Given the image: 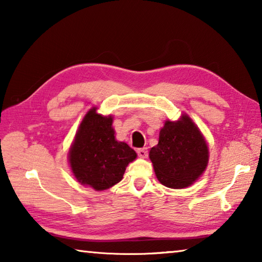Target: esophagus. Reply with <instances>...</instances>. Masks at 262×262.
<instances>
[{
  "label": "esophagus",
  "mask_w": 262,
  "mask_h": 262,
  "mask_svg": "<svg viewBox=\"0 0 262 262\" xmlns=\"http://www.w3.org/2000/svg\"><path fill=\"white\" fill-rule=\"evenodd\" d=\"M137 155H139V157L141 158H147L148 157V149L147 148H140L136 150Z\"/></svg>",
  "instance_id": "1"
}]
</instances>
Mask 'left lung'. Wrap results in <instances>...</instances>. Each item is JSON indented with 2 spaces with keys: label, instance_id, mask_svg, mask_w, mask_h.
Segmentation results:
<instances>
[{
  "label": "left lung",
  "instance_id": "1",
  "mask_svg": "<svg viewBox=\"0 0 262 262\" xmlns=\"http://www.w3.org/2000/svg\"><path fill=\"white\" fill-rule=\"evenodd\" d=\"M149 157L159 183L179 189L188 187L203 173L209 151L201 132L184 114L178 121H165Z\"/></svg>",
  "mask_w": 262,
  "mask_h": 262
}]
</instances>
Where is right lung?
Instances as JSON below:
<instances>
[{
    "mask_svg": "<svg viewBox=\"0 0 262 262\" xmlns=\"http://www.w3.org/2000/svg\"><path fill=\"white\" fill-rule=\"evenodd\" d=\"M112 115L105 117L92 107L78 127L69 150V164L78 183L104 190L121 181L136 152L115 140Z\"/></svg>",
    "mask_w": 262,
    "mask_h": 262,
    "instance_id": "add662e5",
    "label": "right lung"
}]
</instances>
